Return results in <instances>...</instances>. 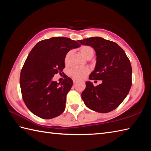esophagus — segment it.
<instances>
[{"label": "esophagus", "mask_w": 151, "mask_h": 151, "mask_svg": "<svg viewBox=\"0 0 151 151\" xmlns=\"http://www.w3.org/2000/svg\"><path fill=\"white\" fill-rule=\"evenodd\" d=\"M78 82V81H77V80H75V79H74L73 80V82L74 83H75H75H76V82Z\"/></svg>", "instance_id": "1"}]
</instances>
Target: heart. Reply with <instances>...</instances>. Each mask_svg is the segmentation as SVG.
<instances>
[{"label": "heart", "mask_w": 151, "mask_h": 151, "mask_svg": "<svg viewBox=\"0 0 151 151\" xmlns=\"http://www.w3.org/2000/svg\"><path fill=\"white\" fill-rule=\"evenodd\" d=\"M79 52L84 56L86 59H91L94 54L93 49L91 47L88 45H84L79 48ZM72 52L69 51L65 57H64V63L65 65H69L70 62V58H71ZM89 73V70L87 67H73L69 71V75L72 78L76 80L82 79L88 75Z\"/></svg>", "instance_id": "1"}]
</instances>
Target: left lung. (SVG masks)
<instances>
[{
    "mask_svg": "<svg viewBox=\"0 0 151 151\" xmlns=\"http://www.w3.org/2000/svg\"><path fill=\"white\" fill-rule=\"evenodd\" d=\"M78 42L92 47L96 52L97 63L89 79L102 82L97 86L86 82L82 100L88 108L99 113L115 110L126 98L132 86V67L129 58L116 43L102 37H89Z\"/></svg>",
    "mask_w": 151,
    "mask_h": 151,
    "instance_id": "1",
    "label": "left lung"
}]
</instances>
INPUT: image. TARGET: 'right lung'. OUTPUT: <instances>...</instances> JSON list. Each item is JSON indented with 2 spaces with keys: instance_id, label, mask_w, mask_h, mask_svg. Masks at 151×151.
<instances>
[{
  "instance_id": "obj_1",
  "label": "right lung",
  "mask_w": 151,
  "mask_h": 151,
  "mask_svg": "<svg viewBox=\"0 0 151 151\" xmlns=\"http://www.w3.org/2000/svg\"><path fill=\"white\" fill-rule=\"evenodd\" d=\"M80 46L69 38L53 37L40 41L32 49L20 75L22 99L32 113L45 119L63 113L73 82L66 75L59 84L52 78L65 68V54Z\"/></svg>"
}]
</instances>
